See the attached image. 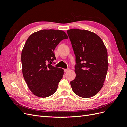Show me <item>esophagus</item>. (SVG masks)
Segmentation results:
<instances>
[{
  "label": "esophagus",
  "instance_id": "esophagus-1",
  "mask_svg": "<svg viewBox=\"0 0 127 127\" xmlns=\"http://www.w3.org/2000/svg\"><path fill=\"white\" fill-rule=\"evenodd\" d=\"M68 70H69L68 69H64V72H67Z\"/></svg>",
  "mask_w": 127,
  "mask_h": 127
}]
</instances>
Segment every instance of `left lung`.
Listing matches in <instances>:
<instances>
[{
	"mask_svg": "<svg viewBox=\"0 0 127 127\" xmlns=\"http://www.w3.org/2000/svg\"><path fill=\"white\" fill-rule=\"evenodd\" d=\"M67 33L76 56V77L70 82L78 96L90 98L102 88L108 69L107 51L101 37L86 30L72 29Z\"/></svg>",
	"mask_w": 127,
	"mask_h": 127,
	"instance_id": "left-lung-1",
	"label": "left lung"
}]
</instances>
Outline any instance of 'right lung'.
<instances>
[{"label":"right lung","instance_id":"add662e5","mask_svg":"<svg viewBox=\"0 0 127 127\" xmlns=\"http://www.w3.org/2000/svg\"><path fill=\"white\" fill-rule=\"evenodd\" d=\"M68 38L63 31L50 29L37 31L27 39L21 54L22 73L30 90L36 96L47 97L57 91L64 70L47 63L56 59L55 49Z\"/></svg>","mask_w":127,"mask_h":127}]
</instances>
